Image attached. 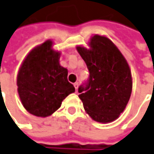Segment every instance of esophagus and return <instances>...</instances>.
Instances as JSON below:
<instances>
[{"label":"esophagus","instance_id":"obj_1","mask_svg":"<svg viewBox=\"0 0 154 154\" xmlns=\"http://www.w3.org/2000/svg\"><path fill=\"white\" fill-rule=\"evenodd\" d=\"M73 85H74V87H75V89H76V92H77V88H78V82H75V83H74Z\"/></svg>","mask_w":154,"mask_h":154}]
</instances>
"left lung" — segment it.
Masks as SVG:
<instances>
[{"instance_id": "1", "label": "left lung", "mask_w": 154, "mask_h": 154, "mask_svg": "<svg viewBox=\"0 0 154 154\" xmlns=\"http://www.w3.org/2000/svg\"><path fill=\"white\" fill-rule=\"evenodd\" d=\"M91 50L77 47L89 72L78 88L83 107L92 119L107 123L117 119L129 101L132 82L129 66L109 38L94 35Z\"/></svg>"}]
</instances>
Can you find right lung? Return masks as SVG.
<instances>
[{
	"label": "right lung",
	"instance_id": "right-lung-1",
	"mask_svg": "<svg viewBox=\"0 0 154 154\" xmlns=\"http://www.w3.org/2000/svg\"><path fill=\"white\" fill-rule=\"evenodd\" d=\"M47 40L36 47L24 60L17 75V91L23 105L30 114L46 117L60 107L73 92L67 70L59 64L60 54Z\"/></svg>",
	"mask_w": 154,
	"mask_h": 154
}]
</instances>
